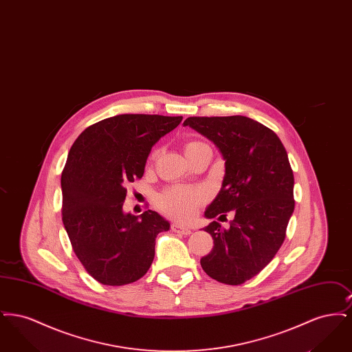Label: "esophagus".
Masks as SVG:
<instances>
[{"label": "esophagus", "instance_id": "obj_1", "mask_svg": "<svg viewBox=\"0 0 352 352\" xmlns=\"http://www.w3.org/2000/svg\"><path fill=\"white\" fill-rule=\"evenodd\" d=\"M171 231H173V232H175V234H191V230H190V228H187V227H184V226H181V224H177V223L171 224Z\"/></svg>", "mask_w": 352, "mask_h": 352}]
</instances>
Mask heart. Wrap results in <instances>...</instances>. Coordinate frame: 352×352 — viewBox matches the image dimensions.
Returning <instances> with one entry per match:
<instances>
[{
	"instance_id": "obj_1",
	"label": "heart",
	"mask_w": 352,
	"mask_h": 352,
	"mask_svg": "<svg viewBox=\"0 0 352 352\" xmlns=\"http://www.w3.org/2000/svg\"><path fill=\"white\" fill-rule=\"evenodd\" d=\"M201 142L191 141L184 146V151H192ZM207 195L201 188L186 187V186H173L164 190L157 197V204L160 208L171 218L178 220H190L197 214L199 206L206 201Z\"/></svg>"
}]
</instances>
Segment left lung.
<instances>
[{
    "label": "left lung",
    "mask_w": 352,
    "mask_h": 352,
    "mask_svg": "<svg viewBox=\"0 0 352 352\" xmlns=\"http://www.w3.org/2000/svg\"><path fill=\"white\" fill-rule=\"evenodd\" d=\"M184 126L212 141L224 160L221 188L204 217L234 215L228 228L215 220L203 228L214 248L201 257V268L219 283L243 284L265 268L284 243L294 211L287 154L277 134L245 116L188 118Z\"/></svg>",
    "instance_id": "obj_1"
}]
</instances>
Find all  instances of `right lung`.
Segmentation results:
<instances>
[{"mask_svg": "<svg viewBox=\"0 0 352 352\" xmlns=\"http://www.w3.org/2000/svg\"><path fill=\"white\" fill-rule=\"evenodd\" d=\"M182 116L118 115L80 134L62 173V220L72 250L102 285L140 280L151 268L155 237L170 223L155 211L124 212L126 186L141 178L153 145Z\"/></svg>", "mask_w": 352, "mask_h": 352, "instance_id": "add662e5", "label": "right lung"}]
</instances>
